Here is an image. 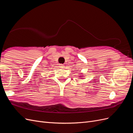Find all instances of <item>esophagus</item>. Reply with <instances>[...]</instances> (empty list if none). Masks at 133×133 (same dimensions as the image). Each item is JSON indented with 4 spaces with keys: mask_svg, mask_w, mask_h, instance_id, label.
<instances>
[{
    "mask_svg": "<svg viewBox=\"0 0 133 133\" xmlns=\"http://www.w3.org/2000/svg\"><path fill=\"white\" fill-rule=\"evenodd\" d=\"M59 67H60L61 69H64L65 67L64 65V64H59Z\"/></svg>",
    "mask_w": 133,
    "mask_h": 133,
    "instance_id": "obj_1",
    "label": "esophagus"
}]
</instances>
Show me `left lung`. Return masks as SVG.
Wrapping results in <instances>:
<instances>
[{
	"mask_svg": "<svg viewBox=\"0 0 133 133\" xmlns=\"http://www.w3.org/2000/svg\"><path fill=\"white\" fill-rule=\"evenodd\" d=\"M80 76V77H82V76Z\"/></svg>",
	"mask_w": 133,
	"mask_h": 133,
	"instance_id": "1",
	"label": "left lung"
}]
</instances>
